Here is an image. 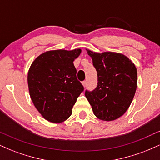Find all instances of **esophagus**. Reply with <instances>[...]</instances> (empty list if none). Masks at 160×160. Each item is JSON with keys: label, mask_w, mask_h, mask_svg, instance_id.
<instances>
[{"label": "esophagus", "mask_w": 160, "mask_h": 160, "mask_svg": "<svg viewBox=\"0 0 160 160\" xmlns=\"http://www.w3.org/2000/svg\"><path fill=\"white\" fill-rule=\"evenodd\" d=\"M82 86H84V87H86V81H83L82 82Z\"/></svg>", "instance_id": "esophagus-1"}]
</instances>
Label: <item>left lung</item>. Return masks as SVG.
I'll use <instances>...</instances> for the list:
<instances>
[{
  "label": "left lung",
  "instance_id": "8db88e82",
  "mask_svg": "<svg viewBox=\"0 0 160 160\" xmlns=\"http://www.w3.org/2000/svg\"><path fill=\"white\" fill-rule=\"evenodd\" d=\"M98 74V85L85 95L95 117L111 121L122 116L132 102L137 88V69L128 57L118 52L86 49Z\"/></svg>",
  "mask_w": 160,
  "mask_h": 160
}]
</instances>
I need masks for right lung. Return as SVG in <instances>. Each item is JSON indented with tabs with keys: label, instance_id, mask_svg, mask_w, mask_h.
Wrapping results in <instances>:
<instances>
[{
	"label": "right lung",
	"instance_id": "obj_1",
	"mask_svg": "<svg viewBox=\"0 0 160 160\" xmlns=\"http://www.w3.org/2000/svg\"><path fill=\"white\" fill-rule=\"evenodd\" d=\"M81 49H56L40 54L28 73L31 98L45 120L60 123L69 118L83 86L77 78L74 61Z\"/></svg>",
	"mask_w": 160,
	"mask_h": 160
}]
</instances>
